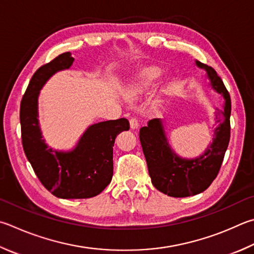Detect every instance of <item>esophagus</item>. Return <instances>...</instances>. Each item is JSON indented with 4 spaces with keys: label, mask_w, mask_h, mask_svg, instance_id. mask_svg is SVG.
<instances>
[{
    "label": "esophagus",
    "mask_w": 254,
    "mask_h": 254,
    "mask_svg": "<svg viewBox=\"0 0 254 254\" xmlns=\"http://www.w3.org/2000/svg\"><path fill=\"white\" fill-rule=\"evenodd\" d=\"M130 127L132 130H135V128L139 127V122H137V120L135 118L130 119Z\"/></svg>",
    "instance_id": "1"
}]
</instances>
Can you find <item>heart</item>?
I'll list each match as a JSON object with an SVG mask.
<instances>
[{
  "instance_id": "1",
  "label": "heart",
  "mask_w": 254,
  "mask_h": 254,
  "mask_svg": "<svg viewBox=\"0 0 254 254\" xmlns=\"http://www.w3.org/2000/svg\"><path fill=\"white\" fill-rule=\"evenodd\" d=\"M163 75V72L159 67L150 66L141 70L135 77L134 82H132L127 87L124 92V96L128 102H135L140 100L143 95L147 93L152 86L158 82ZM161 101H156V105H160Z\"/></svg>"
}]
</instances>
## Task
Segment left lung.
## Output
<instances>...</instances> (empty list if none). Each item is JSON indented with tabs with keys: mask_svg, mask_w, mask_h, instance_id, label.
Wrapping results in <instances>:
<instances>
[{
	"mask_svg": "<svg viewBox=\"0 0 254 254\" xmlns=\"http://www.w3.org/2000/svg\"><path fill=\"white\" fill-rule=\"evenodd\" d=\"M196 65L204 68L212 89L222 94L225 100L224 111L219 112V127L215 128L213 142L199 158L182 159L170 147L162 121L150 120L140 128V142L144 153L152 184L160 192L173 197H186L203 192L218 175L230 141L231 99L213 67L199 61Z\"/></svg>",
	"mask_w": 254,
	"mask_h": 254,
	"instance_id": "left-lung-1",
	"label": "left lung"
}]
</instances>
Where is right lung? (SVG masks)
<instances>
[{
  "mask_svg": "<svg viewBox=\"0 0 254 254\" xmlns=\"http://www.w3.org/2000/svg\"><path fill=\"white\" fill-rule=\"evenodd\" d=\"M73 61L71 53L65 52L36 70L21 101V135L26 158L47 190L61 199H87L100 194L111 182L115 137L127 131L130 123L122 118L93 124L72 151L48 147L38 120L40 90L54 73L68 68Z\"/></svg>",
  "mask_w": 254,
  "mask_h": 254,
  "instance_id": "add662e5",
  "label": "right lung"
}]
</instances>
